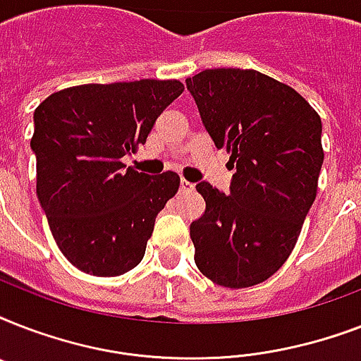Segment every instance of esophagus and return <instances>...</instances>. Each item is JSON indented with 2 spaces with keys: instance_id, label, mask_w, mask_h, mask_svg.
<instances>
[{
  "instance_id": "obj_1",
  "label": "esophagus",
  "mask_w": 361,
  "mask_h": 361,
  "mask_svg": "<svg viewBox=\"0 0 361 361\" xmlns=\"http://www.w3.org/2000/svg\"><path fill=\"white\" fill-rule=\"evenodd\" d=\"M180 189L183 192H189V191H192V189H195V185H192L191 181H187V180H181L180 181Z\"/></svg>"
}]
</instances>
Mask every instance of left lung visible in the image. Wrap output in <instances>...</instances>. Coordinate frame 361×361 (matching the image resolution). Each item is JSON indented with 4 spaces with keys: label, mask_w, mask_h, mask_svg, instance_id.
Instances as JSON below:
<instances>
[{
    "label": "left lung",
    "mask_w": 361,
    "mask_h": 361,
    "mask_svg": "<svg viewBox=\"0 0 361 361\" xmlns=\"http://www.w3.org/2000/svg\"><path fill=\"white\" fill-rule=\"evenodd\" d=\"M185 84L215 147L236 169L228 195L197 183L206 212L191 223L195 262L221 286L258 285L285 264L317 197L320 116L258 71L206 69Z\"/></svg>",
    "instance_id": "8db88e82"
}]
</instances>
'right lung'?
I'll return each instance as SVG.
<instances>
[{"mask_svg":"<svg viewBox=\"0 0 361 361\" xmlns=\"http://www.w3.org/2000/svg\"><path fill=\"white\" fill-rule=\"evenodd\" d=\"M181 92L178 80L84 84L37 106V198L59 251L84 274L116 277L144 258L180 176L136 172L121 159L146 142Z\"/></svg>","mask_w":361,"mask_h":361,"instance_id":"add662e5","label":"right lung"}]
</instances>
